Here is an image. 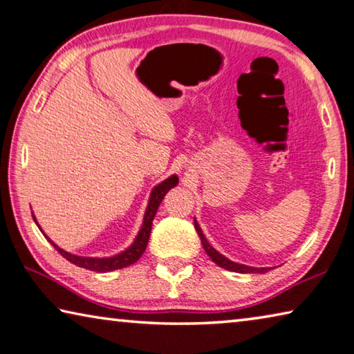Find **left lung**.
<instances>
[{"mask_svg": "<svg viewBox=\"0 0 354 354\" xmlns=\"http://www.w3.org/2000/svg\"><path fill=\"white\" fill-rule=\"evenodd\" d=\"M194 229L198 230V235L202 241V246H204L205 252L208 254V257H210L213 262H215L218 266H221V268H225L229 271H235V273H266V271H270L271 268H256V266H248V265H243V263H236V262H232L227 257H224L223 254H219L215 248H213L210 243L207 241L204 232H202L201 225L198 224V221L194 219Z\"/></svg>", "mask_w": 354, "mask_h": 354, "instance_id": "8db88e82", "label": "left lung"}]
</instances>
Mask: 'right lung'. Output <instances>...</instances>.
Here are the masks:
<instances>
[{"label":"right lung","instance_id":"add662e5","mask_svg":"<svg viewBox=\"0 0 354 354\" xmlns=\"http://www.w3.org/2000/svg\"><path fill=\"white\" fill-rule=\"evenodd\" d=\"M177 183H178V177L174 174V176L167 177L166 180L156 185V187L152 189V193H150L146 213H144V221H142L141 229H139V232H138L135 241H133L131 245L125 249V251L115 254V256H111V257H83V256H75V254L64 251V249H61L56 245V243L51 241L48 236L44 234V230L40 229L36 216L32 215V218H34V223H36L37 227L40 229V232L45 235V239L55 246L56 251L59 252L64 259H67L68 262L73 265L81 266V268L97 271V273H106V271L125 268V266L138 262V259L142 256V252L146 251V248H147V241L150 236V230H152V221L156 215V210H158L161 201L165 199L167 191L174 187H177Z\"/></svg>","mask_w":354,"mask_h":354}]
</instances>
